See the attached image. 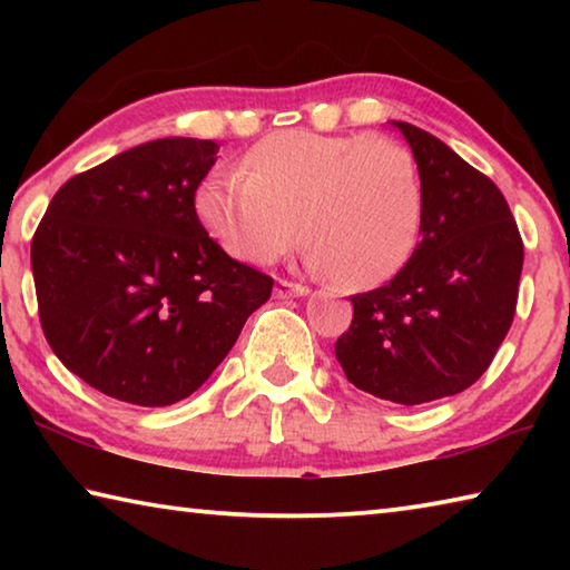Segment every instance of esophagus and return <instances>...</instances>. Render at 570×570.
<instances>
[{
  "label": "esophagus",
  "mask_w": 570,
  "mask_h": 570,
  "mask_svg": "<svg viewBox=\"0 0 570 570\" xmlns=\"http://www.w3.org/2000/svg\"><path fill=\"white\" fill-rule=\"evenodd\" d=\"M274 294L278 298H288V296H306L308 288L302 284H292V282H276Z\"/></svg>",
  "instance_id": "obj_1"
}]
</instances>
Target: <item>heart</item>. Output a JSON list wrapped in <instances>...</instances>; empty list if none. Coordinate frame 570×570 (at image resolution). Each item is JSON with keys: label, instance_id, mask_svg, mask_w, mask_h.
<instances>
[{"label": "heart", "instance_id": "1", "mask_svg": "<svg viewBox=\"0 0 570 570\" xmlns=\"http://www.w3.org/2000/svg\"><path fill=\"white\" fill-rule=\"evenodd\" d=\"M240 170H210L196 208L210 234L244 262L272 264L304 234L314 272L372 286L410 258L422 183L400 140L284 130L258 140Z\"/></svg>", "mask_w": 570, "mask_h": 570}]
</instances>
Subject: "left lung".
Listing matches in <instances>:
<instances>
[{
    "label": "left lung",
    "mask_w": 570,
    "mask_h": 570,
    "mask_svg": "<svg viewBox=\"0 0 570 570\" xmlns=\"http://www.w3.org/2000/svg\"><path fill=\"white\" fill-rule=\"evenodd\" d=\"M422 183L420 244L390 284L352 296L334 344L356 390L422 404L468 390L513 324L523 240L503 193L428 130L392 120Z\"/></svg>",
    "instance_id": "obj_1"
}]
</instances>
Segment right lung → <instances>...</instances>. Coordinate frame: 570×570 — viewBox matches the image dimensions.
<instances>
[{"label":"right lung","mask_w":570,"mask_h":570,"mask_svg":"<svg viewBox=\"0 0 570 570\" xmlns=\"http://www.w3.org/2000/svg\"><path fill=\"white\" fill-rule=\"evenodd\" d=\"M218 146L142 142L55 193L32 238L42 332L67 370L140 407L196 392L274 278L206 234L196 190Z\"/></svg>","instance_id":"obj_1"}]
</instances>
